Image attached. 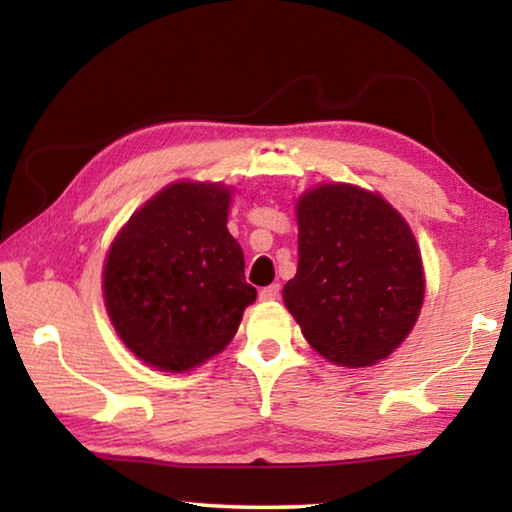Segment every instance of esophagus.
<instances>
[{"label": "esophagus", "mask_w": 512, "mask_h": 512, "mask_svg": "<svg viewBox=\"0 0 512 512\" xmlns=\"http://www.w3.org/2000/svg\"><path fill=\"white\" fill-rule=\"evenodd\" d=\"M277 296H280V284H271V287H264L262 291H259V300L262 302L277 300Z\"/></svg>", "instance_id": "obj_1"}]
</instances>
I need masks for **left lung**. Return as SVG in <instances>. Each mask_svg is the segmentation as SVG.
<instances>
[{
	"label": "left lung",
	"mask_w": 512,
	"mask_h": 512,
	"mask_svg": "<svg viewBox=\"0 0 512 512\" xmlns=\"http://www.w3.org/2000/svg\"><path fill=\"white\" fill-rule=\"evenodd\" d=\"M298 273L282 298L320 357L372 366L400 345L424 300L422 257L409 223L379 194L332 183L298 207Z\"/></svg>",
	"instance_id": "obj_1"
}]
</instances>
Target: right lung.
<instances>
[{
  "instance_id": "1",
  "label": "right lung",
  "mask_w": 512,
  "mask_h": 512,
  "mask_svg": "<svg viewBox=\"0 0 512 512\" xmlns=\"http://www.w3.org/2000/svg\"><path fill=\"white\" fill-rule=\"evenodd\" d=\"M230 189L173 183L119 230L103 266V298L121 341L144 363L185 372L237 334L257 291L230 235Z\"/></svg>"
}]
</instances>
